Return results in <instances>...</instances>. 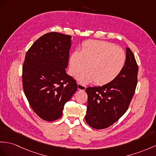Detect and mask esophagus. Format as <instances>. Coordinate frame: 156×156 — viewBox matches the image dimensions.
<instances>
[{
    "label": "esophagus",
    "instance_id": "obj_1",
    "mask_svg": "<svg viewBox=\"0 0 156 156\" xmlns=\"http://www.w3.org/2000/svg\"><path fill=\"white\" fill-rule=\"evenodd\" d=\"M77 88H78L79 90H85L86 89V87L85 85H81V83H78V84H77Z\"/></svg>",
    "mask_w": 156,
    "mask_h": 156
}]
</instances>
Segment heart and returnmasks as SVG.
I'll return each instance as SVG.
<instances>
[{
    "label": "heart",
    "mask_w": 156,
    "mask_h": 156,
    "mask_svg": "<svg viewBox=\"0 0 156 156\" xmlns=\"http://www.w3.org/2000/svg\"><path fill=\"white\" fill-rule=\"evenodd\" d=\"M126 55L122 48L108 41L87 40L82 44L80 51L73 52L69 59V73L79 82H93L105 85L113 81L123 70Z\"/></svg>",
    "instance_id": "1"
}]
</instances>
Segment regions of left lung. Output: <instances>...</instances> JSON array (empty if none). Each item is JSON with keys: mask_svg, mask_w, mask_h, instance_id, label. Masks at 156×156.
<instances>
[{"mask_svg": "<svg viewBox=\"0 0 156 156\" xmlns=\"http://www.w3.org/2000/svg\"><path fill=\"white\" fill-rule=\"evenodd\" d=\"M123 70L115 80L101 87H87L88 95L85 120L90 126L101 130L119 120L126 112L135 93L138 66L134 54L126 48Z\"/></svg>", "mask_w": 156, "mask_h": 156, "instance_id": "1", "label": "left lung"}]
</instances>
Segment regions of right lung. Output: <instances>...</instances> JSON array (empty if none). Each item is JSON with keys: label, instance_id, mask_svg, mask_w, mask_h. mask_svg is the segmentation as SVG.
<instances>
[{"label": "right lung", "instance_id": "1", "mask_svg": "<svg viewBox=\"0 0 156 156\" xmlns=\"http://www.w3.org/2000/svg\"><path fill=\"white\" fill-rule=\"evenodd\" d=\"M71 38L63 34L47 33L26 52L22 76L24 92L34 112L44 120L59 119L77 89V82L66 71Z\"/></svg>", "mask_w": 156, "mask_h": 156}]
</instances>
